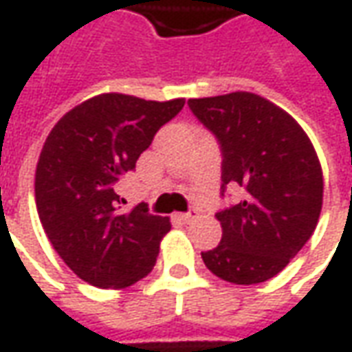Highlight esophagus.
I'll return each mask as SVG.
<instances>
[{
	"mask_svg": "<svg viewBox=\"0 0 352 352\" xmlns=\"http://www.w3.org/2000/svg\"><path fill=\"white\" fill-rule=\"evenodd\" d=\"M177 219H179V221H183V223H190V221H194V219H196V211H188V213H179V215H177Z\"/></svg>",
	"mask_w": 352,
	"mask_h": 352,
	"instance_id": "obj_1",
	"label": "esophagus"
}]
</instances>
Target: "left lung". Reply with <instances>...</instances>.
Listing matches in <instances>:
<instances>
[{
  "label": "left lung",
  "instance_id": "left-lung-1",
  "mask_svg": "<svg viewBox=\"0 0 352 352\" xmlns=\"http://www.w3.org/2000/svg\"><path fill=\"white\" fill-rule=\"evenodd\" d=\"M188 107L219 139L223 192L227 184L244 190V200L215 215L223 238L201 259L230 284H261L296 257L316 228L324 194L316 151L286 110L255 93L190 99Z\"/></svg>",
  "mask_w": 352,
  "mask_h": 352
}]
</instances>
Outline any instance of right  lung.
I'll list each match as a JSON object with an SVG mask.
<instances>
[{"label": "right lung", "mask_w": 352, "mask_h": 352, "mask_svg": "<svg viewBox=\"0 0 352 352\" xmlns=\"http://www.w3.org/2000/svg\"><path fill=\"white\" fill-rule=\"evenodd\" d=\"M184 99L144 100L102 93L66 112L45 139L36 168V208L55 252L83 282L122 289L156 265L168 217L144 204L120 211L114 184L151 146Z\"/></svg>", "instance_id": "1"}]
</instances>
